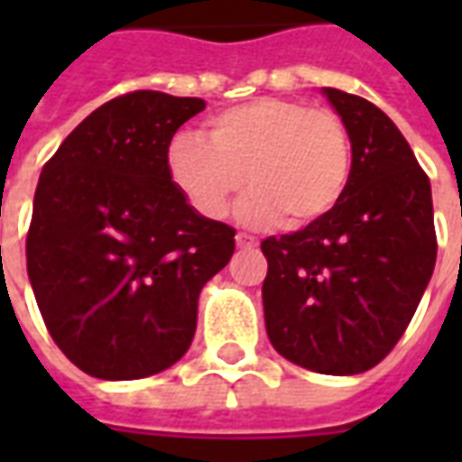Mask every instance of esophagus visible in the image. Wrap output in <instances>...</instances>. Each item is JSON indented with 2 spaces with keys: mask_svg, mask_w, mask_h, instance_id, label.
Here are the masks:
<instances>
[{
  "mask_svg": "<svg viewBox=\"0 0 462 462\" xmlns=\"http://www.w3.org/2000/svg\"><path fill=\"white\" fill-rule=\"evenodd\" d=\"M235 242H237V247H240V250H252V247L257 245V240H254V237H250V235H245V232H237Z\"/></svg>",
  "mask_w": 462,
  "mask_h": 462,
  "instance_id": "obj_1",
  "label": "esophagus"
}]
</instances>
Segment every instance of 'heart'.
Returning <instances> with one entry per match:
<instances>
[{"label": "heart", "instance_id": "obj_1", "mask_svg": "<svg viewBox=\"0 0 462 462\" xmlns=\"http://www.w3.org/2000/svg\"><path fill=\"white\" fill-rule=\"evenodd\" d=\"M351 158L339 114L270 96L212 116L205 138L178 133L168 148V178L208 220H220L247 182L242 220L301 230L339 205Z\"/></svg>", "mask_w": 462, "mask_h": 462}]
</instances>
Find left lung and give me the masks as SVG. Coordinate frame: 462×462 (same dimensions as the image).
I'll use <instances>...</instances> for the list:
<instances>
[{
	"mask_svg": "<svg viewBox=\"0 0 462 462\" xmlns=\"http://www.w3.org/2000/svg\"><path fill=\"white\" fill-rule=\"evenodd\" d=\"M324 94L351 135V178L324 220L267 237L262 284L272 346L297 366L354 376L391 354L436 267L430 180L381 108Z\"/></svg>",
	"mask_w": 462,
	"mask_h": 462,
	"instance_id": "obj_1",
	"label": "left lung"
}]
</instances>
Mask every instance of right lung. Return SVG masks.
I'll return each mask as SVG.
<instances>
[{
	"label": "right lung",
	"mask_w": 462,
	"mask_h": 462,
	"mask_svg": "<svg viewBox=\"0 0 462 462\" xmlns=\"http://www.w3.org/2000/svg\"><path fill=\"white\" fill-rule=\"evenodd\" d=\"M202 98L133 91L96 108L39 175L26 272L56 346L88 376L131 381L190 348L198 297L235 230L172 188L168 148Z\"/></svg>",
	"instance_id": "obj_1"
}]
</instances>
